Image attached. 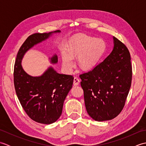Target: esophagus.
I'll return each mask as SVG.
<instances>
[{"label":"esophagus","instance_id":"34e87169","mask_svg":"<svg viewBox=\"0 0 146 146\" xmlns=\"http://www.w3.org/2000/svg\"><path fill=\"white\" fill-rule=\"evenodd\" d=\"M80 83V80L78 77L75 76L73 80V84L74 85H78Z\"/></svg>","mask_w":146,"mask_h":146}]
</instances>
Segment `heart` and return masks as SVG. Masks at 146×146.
I'll return each mask as SVG.
<instances>
[{
    "mask_svg": "<svg viewBox=\"0 0 146 146\" xmlns=\"http://www.w3.org/2000/svg\"><path fill=\"white\" fill-rule=\"evenodd\" d=\"M105 49L104 42L100 39L86 35H80L70 44L68 53H64L62 62L64 69L70 72L74 66L73 57L78 55L77 63L84 70L90 69L97 63Z\"/></svg>",
    "mask_w": 146,
    "mask_h": 146,
    "instance_id": "1",
    "label": "heart"
}]
</instances>
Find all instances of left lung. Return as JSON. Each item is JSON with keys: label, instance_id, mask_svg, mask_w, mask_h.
Returning <instances> with one entry per match:
<instances>
[{"label": "left lung", "instance_id": "left-lung-1", "mask_svg": "<svg viewBox=\"0 0 146 146\" xmlns=\"http://www.w3.org/2000/svg\"><path fill=\"white\" fill-rule=\"evenodd\" d=\"M112 51L94 69L80 75L86 111L93 119H114L122 110L132 82L131 54L113 36Z\"/></svg>", "mask_w": 146, "mask_h": 146}]
</instances>
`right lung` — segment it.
<instances>
[{
    "mask_svg": "<svg viewBox=\"0 0 146 146\" xmlns=\"http://www.w3.org/2000/svg\"><path fill=\"white\" fill-rule=\"evenodd\" d=\"M56 33L60 31L29 36L19 50L14 64V83L19 100L31 119L44 124L54 123L61 116L74 78L72 75L58 73L52 67L41 76H31L23 70L21 60L27 51ZM51 62L57 63V55L51 58Z\"/></svg>",
    "mask_w": 146,
    "mask_h": 146,
    "instance_id": "obj_1",
    "label": "right lung"
}]
</instances>
